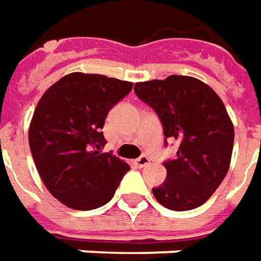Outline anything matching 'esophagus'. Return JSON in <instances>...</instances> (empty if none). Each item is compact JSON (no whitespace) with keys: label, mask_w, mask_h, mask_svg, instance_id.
<instances>
[{"label":"esophagus","mask_w":261,"mask_h":261,"mask_svg":"<svg viewBox=\"0 0 261 261\" xmlns=\"http://www.w3.org/2000/svg\"><path fill=\"white\" fill-rule=\"evenodd\" d=\"M149 163H150V159H149L148 154H142V156H139V158L136 159V165H138L139 168H145Z\"/></svg>","instance_id":"obj_1"}]
</instances>
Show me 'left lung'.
Here are the masks:
<instances>
[{
	"label": "left lung",
	"mask_w": 261,
	"mask_h": 261,
	"mask_svg": "<svg viewBox=\"0 0 261 261\" xmlns=\"http://www.w3.org/2000/svg\"><path fill=\"white\" fill-rule=\"evenodd\" d=\"M136 96L159 116L165 146L179 141L175 159L163 162L166 180L152 189L162 206L176 212L202 206L227 173L234 129L217 93L199 79L172 75L135 84Z\"/></svg>",
	"instance_id": "1"
}]
</instances>
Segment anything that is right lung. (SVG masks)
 Here are the masks:
<instances>
[{
    "mask_svg": "<svg viewBox=\"0 0 261 261\" xmlns=\"http://www.w3.org/2000/svg\"><path fill=\"white\" fill-rule=\"evenodd\" d=\"M132 82L98 73L61 78L38 102L30 149L42 182L68 207L92 210L115 195L129 166L105 146L108 113L132 91Z\"/></svg>",
    "mask_w": 261,
    "mask_h": 261,
    "instance_id": "right-lung-1",
    "label": "right lung"
}]
</instances>
